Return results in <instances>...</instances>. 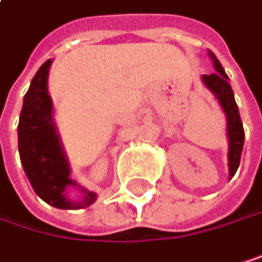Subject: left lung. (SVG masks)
Listing matches in <instances>:
<instances>
[{"label":"left lung","instance_id":"left-lung-1","mask_svg":"<svg viewBox=\"0 0 262 262\" xmlns=\"http://www.w3.org/2000/svg\"><path fill=\"white\" fill-rule=\"evenodd\" d=\"M211 59L214 62V68L217 73L213 74H203V82L207 85L219 99L228 121V140H230V150H228V166H230V177L234 176V172L239 167L242 147H244V127L239 116V110L234 101V95L231 85L228 83V76L225 74L221 62L216 59V55L210 52Z\"/></svg>","mask_w":262,"mask_h":262}]
</instances>
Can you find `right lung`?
Masks as SVG:
<instances>
[{
	"label": "right lung",
	"mask_w": 262,
	"mask_h": 262,
	"mask_svg": "<svg viewBox=\"0 0 262 262\" xmlns=\"http://www.w3.org/2000/svg\"><path fill=\"white\" fill-rule=\"evenodd\" d=\"M51 59L34 76L25 96L18 122V150L25 172L35 194L55 208L79 210L96 200V194L85 191L80 202L65 195L67 186H76L70 179V166L52 124V104L48 95Z\"/></svg>",
	"instance_id": "right-lung-1"
}]
</instances>
